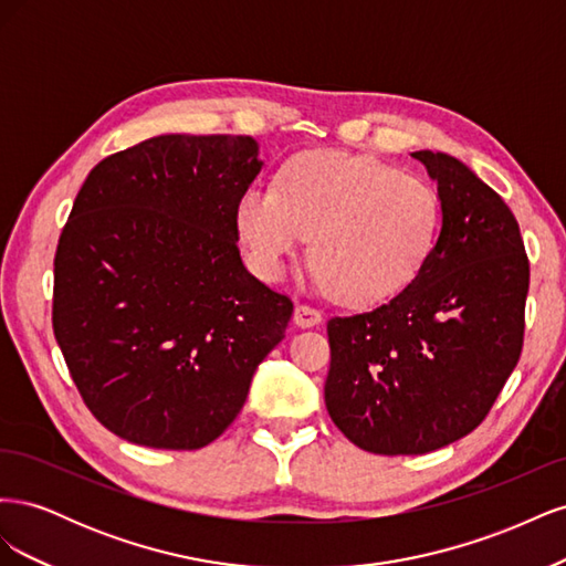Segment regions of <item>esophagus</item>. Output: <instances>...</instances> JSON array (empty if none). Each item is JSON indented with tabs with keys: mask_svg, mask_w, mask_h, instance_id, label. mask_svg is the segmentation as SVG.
<instances>
[{
	"mask_svg": "<svg viewBox=\"0 0 566 566\" xmlns=\"http://www.w3.org/2000/svg\"><path fill=\"white\" fill-rule=\"evenodd\" d=\"M295 323L300 328H312V325L321 323V312L312 304H297L295 306Z\"/></svg>",
	"mask_w": 566,
	"mask_h": 566,
	"instance_id": "34e87169",
	"label": "esophagus"
}]
</instances>
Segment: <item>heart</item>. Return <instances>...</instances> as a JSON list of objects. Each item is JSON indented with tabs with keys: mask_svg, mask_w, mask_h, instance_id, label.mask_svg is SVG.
Listing matches in <instances>:
<instances>
[{
	"mask_svg": "<svg viewBox=\"0 0 566 566\" xmlns=\"http://www.w3.org/2000/svg\"><path fill=\"white\" fill-rule=\"evenodd\" d=\"M238 235L254 271L279 281L310 235L318 279L347 304L399 295L439 245L443 210L432 184L368 156L312 150L290 160L276 188L238 200Z\"/></svg>",
	"mask_w": 566,
	"mask_h": 566,
	"instance_id": "heart-1",
	"label": "heart"
}]
</instances>
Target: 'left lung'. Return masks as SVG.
I'll return each mask as SVG.
<instances>
[{"mask_svg": "<svg viewBox=\"0 0 566 566\" xmlns=\"http://www.w3.org/2000/svg\"><path fill=\"white\" fill-rule=\"evenodd\" d=\"M443 224L420 276L370 312L328 321L325 408L354 447L420 455L484 422L524 345L528 256L515 214L472 169L418 150Z\"/></svg>", "mask_w": 566, "mask_h": 566, "instance_id": "1", "label": "left lung"}]
</instances>
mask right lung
Here are the masks:
<instances>
[{"label": "right lung", "instance_id": "obj_1", "mask_svg": "<svg viewBox=\"0 0 566 566\" xmlns=\"http://www.w3.org/2000/svg\"><path fill=\"white\" fill-rule=\"evenodd\" d=\"M252 136L165 134L82 184L54 256L51 323L92 416L132 443L196 451L241 413L293 300L243 266Z\"/></svg>", "mask_w": 566, "mask_h": 566}]
</instances>
